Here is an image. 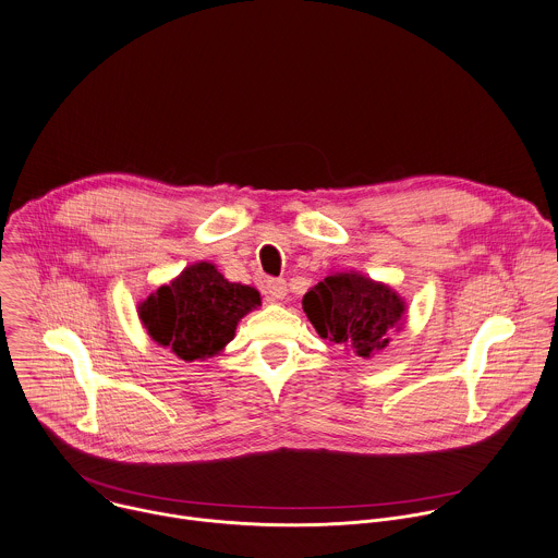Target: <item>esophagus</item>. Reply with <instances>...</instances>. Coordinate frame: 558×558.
Returning <instances> with one entry per match:
<instances>
[{
    "mask_svg": "<svg viewBox=\"0 0 558 558\" xmlns=\"http://www.w3.org/2000/svg\"><path fill=\"white\" fill-rule=\"evenodd\" d=\"M287 280L284 278H271L267 280V287H265V295L269 302H278L287 295Z\"/></svg>",
    "mask_w": 558,
    "mask_h": 558,
    "instance_id": "obj_1",
    "label": "esophagus"
}]
</instances>
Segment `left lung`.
Here are the masks:
<instances>
[{
    "instance_id": "1",
    "label": "left lung",
    "mask_w": 558,
    "mask_h": 558,
    "mask_svg": "<svg viewBox=\"0 0 558 558\" xmlns=\"http://www.w3.org/2000/svg\"><path fill=\"white\" fill-rule=\"evenodd\" d=\"M302 308L322 339L341 343L363 359L384 350L392 330L405 322L401 295L356 271L326 276L302 298Z\"/></svg>"
}]
</instances>
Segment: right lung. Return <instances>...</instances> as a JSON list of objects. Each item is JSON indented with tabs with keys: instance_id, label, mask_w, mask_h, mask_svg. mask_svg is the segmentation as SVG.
Returning <instances> with one entry per match:
<instances>
[{
	"instance_id": "1",
	"label": "right lung",
	"mask_w": 558,
	"mask_h": 558,
	"mask_svg": "<svg viewBox=\"0 0 558 558\" xmlns=\"http://www.w3.org/2000/svg\"><path fill=\"white\" fill-rule=\"evenodd\" d=\"M256 306L260 293L254 287L230 282L202 260L150 293L137 313L153 341L183 361H204L234 339L239 322Z\"/></svg>"
}]
</instances>
